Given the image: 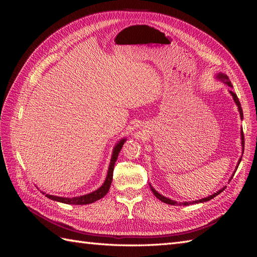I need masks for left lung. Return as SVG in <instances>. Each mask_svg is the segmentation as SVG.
Listing matches in <instances>:
<instances>
[{"mask_svg": "<svg viewBox=\"0 0 257 257\" xmlns=\"http://www.w3.org/2000/svg\"><path fill=\"white\" fill-rule=\"evenodd\" d=\"M219 78L220 79H222V81H224V83H226L228 87H230V88H232V84L230 83V81H229V79H228V77L226 76V75H224V74H220L219 75ZM230 92V94L232 95V97H234V100H235V103L237 104V106H238V109H239V113H240V118L242 119L243 118V112H242V108H241V105H240V102H239V98H238V96H237V94L236 93H234L232 91H229ZM241 144H242V150H244V136H243V131L241 130ZM240 161H241V159L239 160V162H238V165H239V163H240ZM238 167V166H237ZM231 179V178H230ZM151 186V185H150ZM151 190H152V192H153V194L155 195V197L157 198H159L161 201H163V203H165V204H168V205H176L177 203L176 201H174V200H172V199H169V198H166V197H164V196H162L161 194H159L157 191H155L152 186H151ZM225 190V188H223L222 190H220V191H217L216 193H214V194H212V195H210L209 197H206V198H203V199H199V200H195V201H192V203H182L184 206H186L188 205L189 206V204H197V203H205V201H208V200H210V199H212V198H214L216 195H219L220 193H222L223 191ZM180 205H182L181 203H179Z\"/></svg>", "mask_w": 257, "mask_h": 257, "instance_id": "1", "label": "left lung"}]
</instances>
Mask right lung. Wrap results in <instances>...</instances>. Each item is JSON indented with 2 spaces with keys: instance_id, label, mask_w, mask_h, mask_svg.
I'll list each match as a JSON object with an SVG mask.
<instances>
[{
  "instance_id": "1",
  "label": "right lung",
  "mask_w": 257,
  "mask_h": 257,
  "mask_svg": "<svg viewBox=\"0 0 257 257\" xmlns=\"http://www.w3.org/2000/svg\"><path fill=\"white\" fill-rule=\"evenodd\" d=\"M124 142H125V139H122V141L119 144H116V146L114 147L112 158H111V161H110L109 169H108V174H107V177H106V180H105L104 184L100 186L98 190L92 192L90 194H87V195H83V196H80V197H74V198H64V197L53 196V195H49V194H46V196H47L50 199H52V200H57V201H60V203H64V204H68V205H87V204L94 203V201H96L100 198H103L110 189V184H111V181H112L114 163L116 162V159H118V155H119V153L122 149Z\"/></svg>"
}]
</instances>
